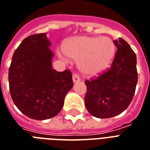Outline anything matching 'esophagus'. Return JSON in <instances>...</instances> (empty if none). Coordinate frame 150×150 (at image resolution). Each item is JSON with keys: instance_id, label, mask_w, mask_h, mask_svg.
I'll list each match as a JSON object with an SVG mask.
<instances>
[{"instance_id": "34e87169", "label": "esophagus", "mask_w": 150, "mask_h": 150, "mask_svg": "<svg viewBox=\"0 0 150 150\" xmlns=\"http://www.w3.org/2000/svg\"><path fill=\"white\" fill-rule=\"evenodd\" d=\"M72 79L74 83H78V82H79L80 81V78L77 74H73Z\"/></svg>"}]
</instances>
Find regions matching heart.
<instances>
[{
	"instance_id": "obj_1",
	"label": "heart",
	"mask_w": 150,
	"mask_h": 150,
	"mask_svg": "<svg viewBox=\"0 0 150 150\" xmlns=\"http://www.w3.org/2000/svg\"><path fill=\"white\" fill-rule=\"evenodd\" d=\"M116 46L107 37L73 38L66 47L60 48L59 55L64 60L79 59V67L86 74L94 75L105 71L112 63Z\"/></svg>"
}]
</instances>
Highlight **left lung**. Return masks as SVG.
I'll use <instances>...</instances> for the list:
<instances>
[{"mask_svg": "<svg viewBox=\"0 0 150 150\" xmlns=\"http://www.w3.org/2000/svg\"><path fill=\"white\" fill-rule=\"evenodd\" d=\"M113 42L117 50L110 67L98 77L85 81L86 108L97 118H111L127 109L138 82L134 52L123 38Z\"/></svg>", "mask_w": 150, "mask_h": 150, "instance_id": "left-lung-1", "label": "left lung"}]
</instances>
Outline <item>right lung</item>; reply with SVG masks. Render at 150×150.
<instances>
[{"label":"right lung","mask_w":150,"mask_h":150,"mask_svg":"<svg viewBox=\"0 0 150 150\" xmlns=\"http://www.w3.org/2000/svg\"><path fill=\"white\" fill-rule=\"evenodd\" d=\"M50 45L45 33L28 36L14 52L8 70L13 102L25 116L37 120L57 116L73 86L70 70L52 69Z\"/></svg>","instance_id":"right-lung-1"}]
</instances>
